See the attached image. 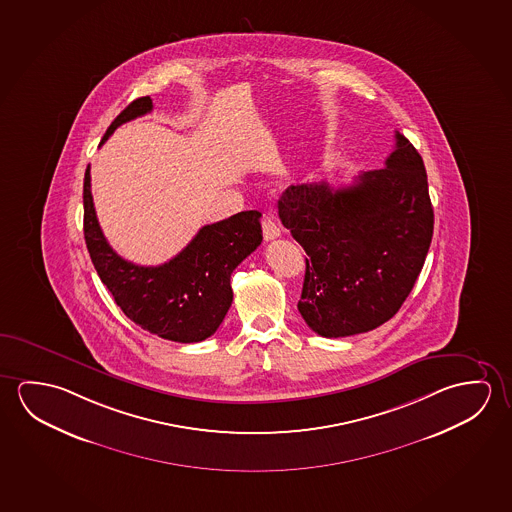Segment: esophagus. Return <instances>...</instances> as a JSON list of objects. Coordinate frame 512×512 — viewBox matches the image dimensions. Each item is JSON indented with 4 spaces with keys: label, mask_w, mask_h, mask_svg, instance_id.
Segmentation results:
<instances>
[{
    "label": "esophagus",
    "mask_w": 512,
    "mask_h": 512,
    "mask_svg": "<svg viewBox=\"0 0 512 512\" xmlns=\"http://www.w3.org/2000/svg\"><path fill=\"white\" fill-rule=\"evenodd\" d=\"M261 229H263V238L265 240H274L277 236L281 235V229L277 226L274 219H270V217H265L263 222H261Z\"/></svg>",
    "instance_id": "esophagus-1"
}]
</instances>
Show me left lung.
Listing matches in <instances>:
<instances>
[{
    "label": "left lung",
    "instance_id": "8db88e82",
    "mask_svg": "<svg viewBox=\"0 0 512 512\" xmlns=\"http://www.w3.org/2000/svg\"><path fill=\"white\" fill-rule=\"evenodd\" d=\"M395 140L384 169L354 185H297L279 199V219L308 254L297 308L325 338L388 322L422 272L434 229L427 172L413 144L398 131Z\"/></svg>",
    "mask_w": 512,
    "mask_h": 512
}]
</instances>
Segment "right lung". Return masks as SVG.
Masks as SVG:
<instances>
[{
    "label": "right lung",
    "mask_w": 512,
    "mask_h": 512,
    "mask_svg": "<svg viewBox=\"0 0 512 512\" xmlns=\"http://www.w3.org/2000/svg\"><path fill=\"white\" fill-rule=\"evenodd\" d=\"M153 110L149 96L126 106L106 130L110 137L121 124ZM99 144V146H101ZM83 233L98 276L126 317L163 340L197 343L219 329L233 302L231 274L261 244L260 211L199 229L194 240L158 267H140L106 242L90 192V165L83 179Z\"/></svg>",
    "instance_id": "obj_1"
}]
</instances>
